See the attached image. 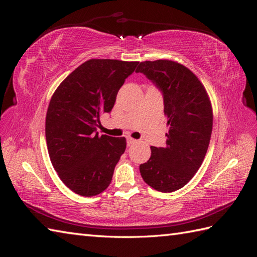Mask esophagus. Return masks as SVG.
<instances>
[{"label":"esophagus","mask_w":257,"mask_h":257,"mask_svg":"<svg viewBox=\"0 0 257 257\" xmlns=\"http://www.w3.org/2000/svg\"><path fill=\"white\" fill-rule=\"evenodd\" d=\"M136 142H137L136 139H134V138H131V137H127V146L133 145V144H135Z\"/></svg>","instance_id":"obj_1"}]
</instances>
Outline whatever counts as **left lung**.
<instances>
[{"instance_id": "obj_1", "label": "left lung", "mask_w": 257, "mask_h": 257, "mask_svg": "<svg viewBox=\"0 0 257 257\" xmlns=\"http://www.w3.org/2000/svg\"><path fill=\"white\" fill-rule=\"evenodd\" d=\"M136 72L163 92L168 125L166 147H151L150 159L139 170L154 190L174 192L183 188L203 164L212 133L211 102L197 76L178 62L145 61Z\"/></svg>"}]
</instances>
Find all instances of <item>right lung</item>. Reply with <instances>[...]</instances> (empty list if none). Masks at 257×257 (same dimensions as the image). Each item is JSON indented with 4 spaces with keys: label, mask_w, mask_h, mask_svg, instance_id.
I'll use <instances>...</instances> for the list:
<instances>
[{
    "label": "right lung",
    "mask_w": 257,
    "mask_h": 257,
    "mask_svg": "<svg viewBox=\"0 0 257 257\" xmlns=\"http://www.w3.org/2000/svg\"><path fill=\"white\" fill-rule=\"evenodd\" d=\"M139 62L91 59L60 83L46 114L51 164L69 190L90 197L109 186L125 151V137L98 135L100 115L110 112L118 91Z\"/></svg>",
    "instance_id": "right-lung-1"
}]
</instances>
